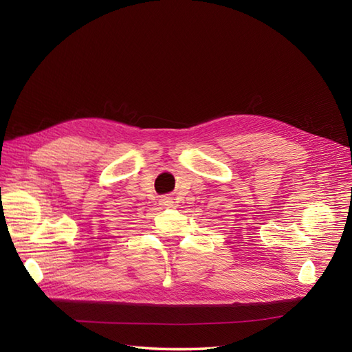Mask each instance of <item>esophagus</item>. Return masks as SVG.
Returning <instances> with one entry per match:
<instances>
[{
    "instance_id": "obj_1",
    "label": "esophagus",
    "mask_w": 352,
    "mask_h": 352,
    "mask_svg": "<svg viewBox=\"0 0 352 352\" xmlns=\"http://www.w3.org/2000/svg\"><path fill=\"white\" fill-rule=\"evenodd\" d=\"M162 206H164V207H172L173 206V201H172V198H168V197H166V198H163L162 201Z\"/></svg>"
}]
</instances>
